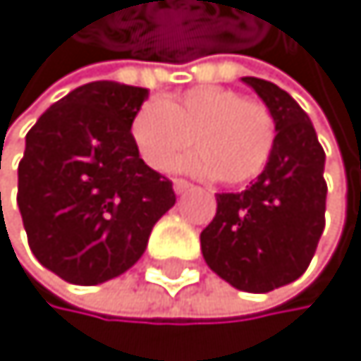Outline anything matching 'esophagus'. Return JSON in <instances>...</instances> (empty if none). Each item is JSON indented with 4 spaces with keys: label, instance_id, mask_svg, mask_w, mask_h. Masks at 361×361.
I'll return each instance as SVG.
<instances>
[{
    "label": "esophagus",
    "instance_id": "esophagus-1",
    "mask_svg": "<svg viewBox=\"0 0 361 361\" xmlns=\"http://www.w3.org/2000/svg\"><path fill=\"white\" fill-rule=\"evenodd\" d=\"M192 190V183L190 180H185V178H173V192L176 194H183V192H188Z\"/></svg>",
    "mask_w": 361,
    "mask_h": 361
}]
</instances>
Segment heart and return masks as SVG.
<instances>
[{
  "label": "heart",
  "mask_w": 361,
  "mask_h": 361,
  "mask_svg": "<svg viewBox=\"0 0 361 361\" xmlns=\"http://www.w3.org/2000/svg\"><path fill=\"white\" fill-rule=\"evenodd\" d=\"M131 138L156 171H167L194 140L198 154L185 160V169L216 176L223 185H243L266 169L276 125L263 102L228 87L201 85L178 98L145 102L131 120Z\"/></svg>",
  "instance_id": "b5f03b06"
}]
</instances>
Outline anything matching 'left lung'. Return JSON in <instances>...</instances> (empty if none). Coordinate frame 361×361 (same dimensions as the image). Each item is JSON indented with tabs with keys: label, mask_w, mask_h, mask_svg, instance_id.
I'll return each mask as SVG.
<instances>
[{
	"label": "left lung",
	"mask_w": 361,
	"mask_h": 361,
	"mask_svg": "<svg viewBox=\"0 0 361 361\" xmlns=\"http://www.w3.org/2000/svg\"><path fill=\"white\" fill-rule=\"evenodd\" d=\"M272 111L274 149L259 178L216 194V214L201 232L207 266L245 293H270L310 266L326 225V154L306 111L268 80L243 78Z\"/></svg>",
	"instance_id": "left-lung-1"
}]
</instances>
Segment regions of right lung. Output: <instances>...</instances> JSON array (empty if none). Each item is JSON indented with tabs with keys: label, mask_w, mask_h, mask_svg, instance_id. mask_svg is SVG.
Returning a JSON list of instances; mask_svg holds the SVG:
<instances>
[{
	"label": "right lung",
	"mask_w": 361,
	"mask_h": 361,
	"mask_svg": "<svg viewBox=\"0 0 361 361\" xmlns=\"http://www.w3.org/2000/svg\"><path fill=\"white\" fill-rule=\"evenodd\" d=\"M145 98L140 87L89 82L26 133L17 205L28 245L68 283L95 286L129 270L176 203L171 180L145 165L131 138Z\"/></svg>",
	"instance_id": "right-lung-1"
}]
</instances>
